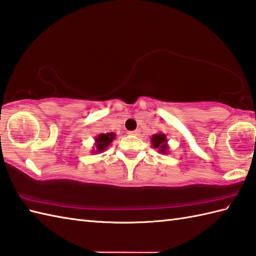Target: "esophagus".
<instances>
[{
	"instance_id": "esophagus-1",
	"label": "esophagus",
	"mask_w": 256,
	"mask_h": 256,
	"mask_svg": "<svg viewBox=\"0 0 256 256\" xmlns=\"http://www.w3.org/2000/svg\"><path fill=\"white\" fill-rule=\"evenodd\" d=\"M128 134V135H134V136H138V135H140V131H138V130H135V131H130Z\"/></svg>"
}]
</instances>
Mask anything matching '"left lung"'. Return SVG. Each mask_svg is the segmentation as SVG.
Segmentation results:
<instances>
[{"mask_svg": "<svg viewBox=\"0 0 256 256\" xmlns=\"http://www.w3.org/2000/svg\"><path fill=\"white\" fill-rule=\"evenodd\" d=\"M167 142L168 140L166 135L162 132L152 135L150 138L152 146L157 150V152H160V154H168V152H170V146H168Z\"/></svg>", "mask_w": 256, "mask_h": 256, "instance_id": "1", "label": "left lung"}]
</instances>
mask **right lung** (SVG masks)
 Instances as JSON below:
<instances>
[{"label": "right lung", "mask_w": 256, "mask_h": 256, "mask_svg": "<svg viewBox=\"0 0 256 256\" xmlns=\"http://www.w3.org/2000/svg\"><path fill=\"white\" fill-rule=\"evenodd\" d=\"M116 133H102V134H99L96 135V138H94V148L91 152L94 154H100V153H103L108 148V145H110L112 143V140L116 138Z\"/></svg>", "instance_id": "obj_1"}]
</instances>
